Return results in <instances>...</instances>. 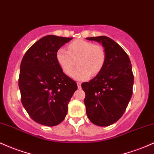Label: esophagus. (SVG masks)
I'll list each match as a JSON object with an SVG mask.
<instances>
[{"label":"esophagus","instance_id":"esophagus-1","mask_svg":"<svg viewBox=\"0 0 154 154\" xmlns=\"http://www.w3.org/2000/svg\"><path fill=\"white\" fill-rule=\"evenodd\" d=\"M77 87H78V88H81V82H77Z\"/></svg>","mask_w":154,"mask_h":154}]
</instances>
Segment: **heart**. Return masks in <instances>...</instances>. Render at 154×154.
I'll return each mask as SVG.
<instances>
[{"mask_svg":"<svg viewBox=\"0 0 154 154\" xmlns=\"http://www.w3.org/2000/svg\"><path fill=\"white\" fill-rule=\"evenodd\" d=\"M68 50L58 49L56 60L65 74H69L78 60V67L71 74L72 78L86 80L91 74H96L102 70L106 60V52L102 46L85 40H77L69 45Z\"/></svg>","mask_w":154,"mask_h":154,"instance_id":"b5f03b06","label":"heart"}]
</instances>
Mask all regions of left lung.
Segmentation results:
<instances>
[{
    "label": "left lung",
    "mask_w": 154,
    "mask_h": 154,
    "mask_svg": "<svg viewBox=\"0 0 154 154\" xmlns=\"http://www.w3.org/2000/svg\"><path fill=\"white\" fill-rule=\"evenodd\" d=\"M86 38L101 43L106 52L102 70L81 85L85 93L86 113L94 124L107 126L121 118L131 99L132 67L126 52L110 38L102 36Z\"/></svg>",
    "instance_id": "obj_1"
}]
</instances>
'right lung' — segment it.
<instances>
[{
    "mask_svg": "<svg viewBox=\"0 0 154 154\" xmlns=\"http://www.w3.org/2000/svg\"><path fill=\"white\" fill-rule=\"evenodd\" d=\"M72 38L49 35L40 38L25 52L20 64L21 102L38 124L54 126L62 122L68 104L77 89L75 81L63 72L56 52Z\"/></svg>",
    "mask_w": 154,
    "mask_h": 154,
    "instance_id": "add662e5",
    "label": "right lung"
}]
</instances>
